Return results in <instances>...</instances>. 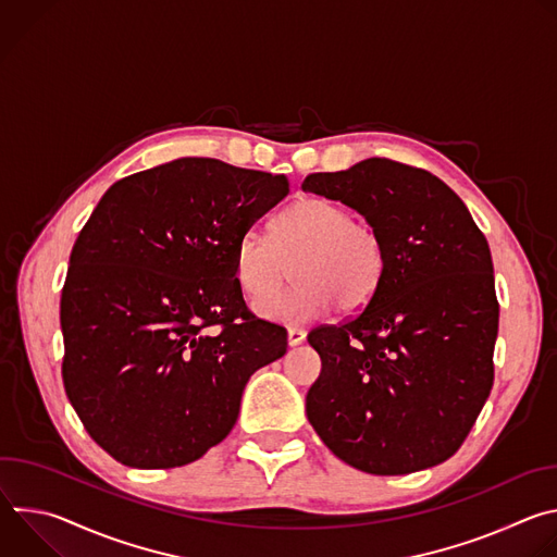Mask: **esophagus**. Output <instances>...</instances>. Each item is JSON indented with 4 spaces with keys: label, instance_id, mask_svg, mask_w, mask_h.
I'll return each mask as SVG.
<instances>
[{
    "label": "esophagus",
    "instance_id": "34e87169",
    "mask_svg": "<svg viewBox=\"0 0 557 557\" xmlns=\"http://www.w3.org/2000/svg\"><path fill=\"white\" fill-rule=\"evenodd\" d=\"M304 339H306V331L304 329H288V346H299V344H304Z\"/></svg>",
    "mask_w": 557,
    "mask_h": 557
}]
</instances>
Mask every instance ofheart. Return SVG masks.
I'll list each match as a JSON object with an SVG mask.
<instances>
[{
	"label": "heart",
	"mask_w": 557,
	"mask_h": 557,
	"mask_svg": "<svg viewBox=\"0 0 557 557\" xmlns=\"http://www.w3.org/2000/svg\"><path fill=\"white\" fill-rule=\"evenodd\" d=\"M385 264L376 226L322 196L304 198L282 211L271 224V235L258 228L243 233L233 253L237 284L249 299L262 301L258 310L264 317L280 322L317 320L337 304L346 312L363 308L376 295ZM290 265L300 284L276 298Z\"/></svg>",
	"instance_id": "heart-1"
}]
</instances>
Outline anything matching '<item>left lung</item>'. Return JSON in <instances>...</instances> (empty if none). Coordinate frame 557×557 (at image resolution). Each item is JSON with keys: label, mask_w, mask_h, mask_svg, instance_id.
Here are the masks:
<instances>
[{"label": "left lung", "mask_w": 557, "mask_h": 557, "mask_svg": "<svg viewBox=\"0 0 557 557\" xmlns=\"http://www.w3.org/2000/svg\"><path fill=\"white\" fill-rule=\"evenodd\" d=\"M301 189L357 209L387 256L376 295L357 314L308 333L322 357L306 394L310 425L368 473L447 460L494 385L500 306L487 237L441 178L389 158L310 174Z\"/></svg>", "instance_id": "1"}]
</instances>
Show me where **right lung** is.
Listing matches in <instances>:
<instances>
[{
	"instance_id": "right-lung-1",
	"label": "right lung",
	"mask_w": 557,
	"mask_h": 557,
	"mask_svg": "<svg viewBox=\"0 0 557 557\" xmlns=\"http://www.w3.org/2000/svg\"><path fill=\"white\" fill-rule=\"evenodd\" d=\"M288 187L178 158L114 183L84 224L61 290V374L114 460H198L233 430L251 374L284 357L286 329L249 310L233 253Z\"/></svg>"
}]
</instances>
